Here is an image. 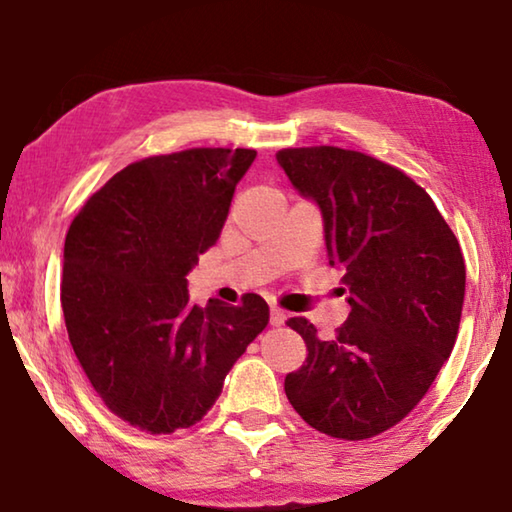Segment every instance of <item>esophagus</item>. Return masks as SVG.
<instances>
[{"label": "esophagus", "instance_id": "34e87169", "mask_svg": "<svg viewBox=\"0 0 512 512\" xmlns=\"http://www.w3.org/2000/svg\"><path fill=\"white\" fill-rule=\"evenodd\" d=\"M284 320H287V314L280 307H271V325H284Z\"/></svg>", "mask_w": 512, "mask_h": 512}]
</instances>
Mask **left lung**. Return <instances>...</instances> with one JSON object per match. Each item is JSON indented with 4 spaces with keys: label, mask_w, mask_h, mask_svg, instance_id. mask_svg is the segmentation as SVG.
I'll list each match as a JSON object with an SVG mask.
<instances>
[{
    "label": "left lung",
    "mask_w": 512,
    "mask_h": 512,
    "mask_svg": "<svg viewBox=\"0 0 512 512\" xmlns=\"http://www.w3.org/2000/svg\"><path fill=\"white\" fill-rule=\"evenodd\" d=\"M277 162L323 212L329 266L343 271L352 307L327 341L307 318L287 320L307 359L284 393L320 433L379 436L418 406L454 350L461 244L431 196L393 164L339 146L282 149Z\"/></svg>",
    "instance_id": "1"
}]
</instances>
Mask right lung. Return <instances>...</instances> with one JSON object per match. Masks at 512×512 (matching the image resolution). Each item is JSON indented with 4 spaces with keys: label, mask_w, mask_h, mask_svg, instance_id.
I'll return each instance as SVG.
<instances>
[{
    "label": "right lung",
    "mask_w": 512,
    "mask_h": 512,
    "mask_svg": "<svg viewBox=\"0 0 512 512\" xmlns=\"http://www.w3.org/2000/svg\"><path fill=\"white\" fill-rule=\"evenodd\" d=\"M253 149L151 155L115 173L65 237L60 305L76 359L108 409L146 433L196 424L268 323L257 293L189 300L187 273L216 244Z\"/></svg>",
    "instance_id": "1"
}]
</instances>
